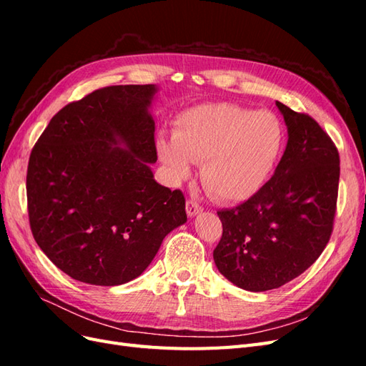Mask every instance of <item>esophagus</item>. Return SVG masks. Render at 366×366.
Returning a JSON list of instances; mask_svg holds the SVG:
<instances>
[{
  "mask_svg": "<svg viewBox=\"0 0 366 366\" xmlns=\"http://www.w3.org/2000/svg\"><path fill=\"white\" fill-rule=\"evenodd\" d=\"M202 210H203L202 204H198L197 202H194V200H187L186 202V212H187V215H189V217H195L197 214H200Z\"/></svg>",
  "mask_w": 366,
  "mask_h": 366,
  "instance_id": "34e87169",
  "label": "esophagus"
}]
</instances>
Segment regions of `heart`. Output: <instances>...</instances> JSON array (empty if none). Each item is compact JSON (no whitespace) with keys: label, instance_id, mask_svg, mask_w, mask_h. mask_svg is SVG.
<instances>
[{"label":"heart","instance_id":"obj_1","mask_svg":"<svg viewBox=\"0 0 366 366\" xmlns=\"http://www.w3.org/2000/svg\"><path fill=\"white\" fill-rule=\"evenodd\" d=\"M282 140L280 120L269 112L204 104L177 117L172 139L160 137L157 152L177 180L191 174L192 163H202L204 189L219 202L238 203L267 182Z\"/></svg>","mask_w":366,"mask_h":366}]
</instances>
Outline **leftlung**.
I'll return each instance as SVG.
<instances>
[{
  "label": "left lung",
  "mask_w": 366,
  "mask_h": 366,
  "mask_svg": "<svg viewBox=\"0 0 366 366\" xmlns=\"http://www.w3.org/2000/svg\"><path fill=\"white\" fill-rule=\"evenodd\" d=\"M289 142L272 179L247 202L218 210L219 273L249 292H267L304 273L333 232L340 160L317 122L276 102Z\"/></svg>",
  "instance_id": "8db88e82"
}]
</instances>
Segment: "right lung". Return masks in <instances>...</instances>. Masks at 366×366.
I'll return each instance as SVG.
<instances>
[{
	"instance_id": "add662e5",
	"label": "right lung",
	"mask_w": 366,
	"mask_h": 366,
	"mask_svg": "<svg viewBox=\"0 0 366 366\" xmlns=\"http://www.w3.org/2000/svg\"><path fill=\"white\" fill-rule=\"evenodd\" d=\"M156 92L151 84L99 88L59 109L30 152L33 238L76 281L137 278L163 238L186 223L183 192L159 184L149 168L157 160L148 113Z\"/></svg>"
}]
</instances>
